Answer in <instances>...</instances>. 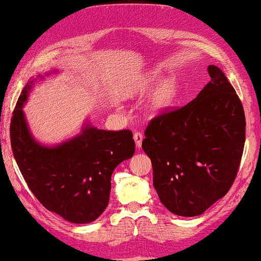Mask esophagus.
I'll return each mask as SVG.
<instances>
[{
  "mask_svg": "<svg viewBox=\"0 0 261 261\" xmlns=\"http://www.w3.org/2000/svg\"><path fill=\"white\" fill-rule=\"evenodd\" d=\"M142 139H144V135H142L140 132H137V133H134V141H135V145H137L138 148L141 147Z\"/></svg>",
  "mask_w": 261,
  "mask_h": 261,
  "instance_id": "esophagus-1",
  "label": "esophagus"
}]
</instances>
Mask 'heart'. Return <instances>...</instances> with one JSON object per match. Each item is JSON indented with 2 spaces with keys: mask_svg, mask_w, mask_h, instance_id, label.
<instances>
[{
  "mask_svg": "<svg viewBox=\"0 0 261 261\" xmlns=\"http://www.w3.org/2000/svg\"><path fill=\"white\" fill-rule=\"evenodd\" d=\"M158 81V73L152 72L148 76L144 78V81L141 82L142 88H148L149 85ZM178 94V87L173 81H164L158 85V88L155 89L153 92L151 99L148 103V110L149 113L155 115V114L163 113L164 110L169 108L172 105L174 98L177 97Z\"/></svg>",
  "mask_w": 261,
  "mask_h": 261,
  "instance_id": "b5f03b06",
  "label": "heart"
}]
</instances>
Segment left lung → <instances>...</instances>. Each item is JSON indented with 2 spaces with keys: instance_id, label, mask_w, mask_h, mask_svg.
<instances>
[{
  "instance_id": "1",
  "label": "left lung",
  "mask_w": 261,
  "mask_h": 261,
  "mask_svg": "<svg viewBox=\"0 0 261 261\" xmlns=\"http://www.w3.org/2000/svg\"><path fill=\"white\" fill-rule=\"evenodd\" d=\"M208 72L197 97L149 121L142 140L160 202L185 217L201 215L229 191L245 146L240 98L220 67Z\"/></svg>"
}]
</instances>
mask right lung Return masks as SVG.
Wrapping results in <instances>:
<instances>
[{"label":"right lung","instance_id":"1","mask_svg":"<svg viewBox=\"0 0 261 261\" xmlns=\"http://www.w3.org/2000/svg\"><path fill=\"white\" fill-rule=\"evenodd\" d=\"M33 85L34 81L28 82L13 112L14 158L28 188L46 209L69 222H92L109 203L113 171L134 154L133 133L97 129L87 122L80 134L62 144H39L22 110Z\"/></svg>","mask_w":261,"mask_h":261}]
</instances>
